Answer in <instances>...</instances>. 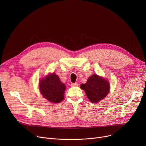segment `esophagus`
Returning a JSON list of instances; mask_svg holds the SVG:
<instances>
[{
    "label": "esophagus",
    "mask_w": 146,
    "mask_h": 146,
    "mask_svg": "<svg viewBox=\"0 0 146 146\" xmlns=\"http://www.w3.org/2000/svg\"><path fill=\"white\" fill-rule=\"evenodd\" d=\"M72 87H74V86H78V83H73L71 84L70 85Z\"/></svg>",
    "instance_id": "esophagus-1"
}]
</instances>
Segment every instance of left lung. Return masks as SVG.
Listing matches in <instances>:
<instances>
[{"mask_svg": "<svg viewBox=\"0 0 146 146\" xmlns=\"http://www.w3.org/2000/svg\"><path fill=\"white\" fill-rule=\"evenodd\" d=\"M80 88L85 90L89 101L96 104L109 94L110 85L108 80L94 74L90 76L85 84H82Z\"/></svg>", "mask_w": 146, "mask_h": 146, "instance_id": "8db88e82", "label": "left lung"}]
</instances>
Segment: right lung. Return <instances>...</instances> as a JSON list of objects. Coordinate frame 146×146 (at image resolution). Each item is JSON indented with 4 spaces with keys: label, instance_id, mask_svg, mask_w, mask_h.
<instances>
[{
    "label": "right lung",
    "instance_id": "add662e5",
    "mask_svg": "<svg viewBox=\"0 0 146 146\" xmlns=\"http://www.w3.org/2000/svg\"><path fill=\"white\" fill-rule=\"evenodd\" d=\"M39 86L41 94L49 102L58 104L63 100L66 87L55 73H50L42 78Z\"/></svg>",
    "mask_w": 146,
    "mask_h": 146
}]
</instances>
